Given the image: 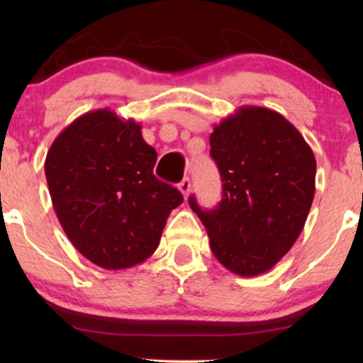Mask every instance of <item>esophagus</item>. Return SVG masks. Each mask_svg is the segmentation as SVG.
<instances>
[{
    "mask_svg": "<svg viewBox=\"0 0 363 363\" xmlns=\"http://www.w3.org/2000/svg\"><path fill=\"white\" fill-rule=\"evenodd\" d=\"M179 191H181L184 198L189 196V193H191V181H189V179L184 177L181 182H179Z\"/></svg>",
    "mask_w": 363,
    "mask_h": 363,
    "instance_id": "esophagus-1",
    "label": "esophagus"
}]
</instances>
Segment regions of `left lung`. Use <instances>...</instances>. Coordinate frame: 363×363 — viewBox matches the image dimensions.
Returning a JSON list of instances; mask_svg holds the SVG:
<instances>
[{
    "label": "left lung",
    "mask_w": 363,
    "mask_h": 363,
    "mask_svg": "<svg viewBox=\"0 0 363 363\" xmlns=\"http://www.w3.org/2000/svg\"><path fill=\"white\" fill-rule=\"evenodd\" d=\"M210 153L223 194L205 211L210 247L228 272L257 277L273 268L301 235L315 193V158L298 129L266 107L242 106L215 124Z\"/></svg>",
    "instance_id": "1"
}]
</instances>
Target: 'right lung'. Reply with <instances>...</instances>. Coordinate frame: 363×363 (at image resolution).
Returning <instances> with one entry per match:
<instances>
[{"label":"right lung","instance_id":"obj_1","mask_svg":"<svg viewBox=\"0 0 363 363\" xmlns=\"http://www.w3.org/2000/svg\"><path fill=\"white\" fill-rule=\"evenodd\" d=\"M155 148L135 119L90 111L66 126L45 157V179L62 230L86 259L126 269L160 244L176 187L153 176Z\"/></svg>","mask_w":363,"mask_h":363}]
</instances>
